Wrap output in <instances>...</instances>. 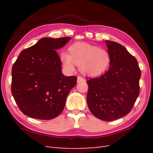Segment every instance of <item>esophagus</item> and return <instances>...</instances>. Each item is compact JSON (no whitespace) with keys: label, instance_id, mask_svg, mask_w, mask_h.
I'll return each mask as SVG.
<instances>
[{"label":"esophagus","instance_id":"obj_1","mask_svg":"<svg viewBox=\"0 0 153 153\" xmlns=\"http://www.w3.org/2000/svg\"><path fill=\"white\" fill-rule=\"evenodd\" d=\"M77 83H81V82H85V79L83 78L82 76H78L77 77Z\"/></svg>","mask_w":153,"mask_h":153}]
</instances>
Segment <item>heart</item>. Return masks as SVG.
I'll return each instance as SVG.
<instances>
[{
	"label": "heart",
	"mask_w": 153,
	"mask_h": 153,
	"mask_svg": "<svg viewBox=\"0 0 153 153\" xmlns=\"http://www.w3.org/2000/svg\"><path fill=\"white\" fill-rule=\"evenodd\" d=\"M60 58L65 69L73 71L74 64L79 66L83 74L97 76L108 68L111 61L110 54L105 48L86 43H75L68 48V53L62 51Z\"/></svg>",
	"instance_id": "1"
}]
</instances>
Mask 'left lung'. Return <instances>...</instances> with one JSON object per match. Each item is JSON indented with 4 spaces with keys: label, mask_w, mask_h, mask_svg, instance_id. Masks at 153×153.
I'll return each instance as SVG.
<instances>
[{
    "label": "left lung",
    "mask_w": 153,
    "mask_h": 153,
    "mask_svg": "<svg viewBox=\"0 0 153 153\" xmlns=\"http://www.w3.org/2000/svg\"><path fill=\"white\" fill-rule=\"evenodd\" d=\"M105 42L111 58L109 69L101 76L87 78V102L93 116L110 122L128 114L134 107L140 92L141 70L124 47Z\"/></svg>",
    "instance_id": "1"
}]
</instances>
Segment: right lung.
I'll list each match as a JSON object with an SVG mask.
<instances>
[{
	"mask_svg": "<svg viewBox=\"0 0 153 153\" xmlns=\"http://www.w3.org/2000/svg\"><path fill=\"white\" fill-rule=\"evenodd\" d=\"M71 37H45L22 51L12 66L11 91L19 110L32 118L51 120L60 115L76 76L62 74L56 50Z\"/></svg>",
	"mask_w": 153,
	"mask_h": 153,
	"instance_id": "right-lung-1",
	"label": "right lung"
}]
</instances>
